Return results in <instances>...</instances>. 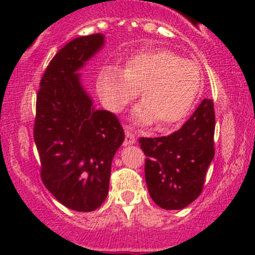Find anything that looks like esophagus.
<instances>
[{"instance_id": "obj_1", "label": "esophagus", "mask_w": 255, "mask_h": 255, "mask_svg": "<svg viewBox=\"0 0 255 255\" xmlns=\"http://www.w3.org/2000/svg\"><path fill=\"white\" fill-rule=\"evenodd\" d=\"M134 143H135V134L130 129L126 128L125 144H126V145H129V144H134Z\"/></svg>"}]
</instances>
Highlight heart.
I'll list each match as a JSON object with an SVG mask.
<instances>
[{
  "instance_id": "b5f03b06",
  "label": "heart",
  "mask_w": 255,
  "mask_h": 255,
  "mask_svg": "<svg viewBox=\"0 0 255 255\" xmlns=\"http://www.w3.org/2000/svg\"><path fill=\"white\" fill-rule=\"evenodd\" d=\"M201 81L196 63L168 49H154L132 56L125 70L104 69L97 90L105 106L113 112L123 111L140 90L143 104L135 109L134 120L142 125L155 122L156 129L165 132L187 117Z\"/></svg>"
}]
</instances>
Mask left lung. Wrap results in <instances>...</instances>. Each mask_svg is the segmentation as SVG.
Returning <instances> with one entry per match:
<instances>
[{
  "instance_id": "1",
  "label": "left lung",
  "mask_w": 255,
  "mask_h": 255,
  "mask_svg": "<svg viewBox=\"0 0 255 255\" xmlns=\"http://www.w3.org/2000/svg\"><path fill=\"white\" fill-rule=\"evenodd\" d=\"M215 109L205 99L176 132L139 138L145 154V182L153 201L164 210H181L200 196L215 156Z\"/></svg>"
}]
</instances>
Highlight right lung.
Masks as SVG:
<instances>
[{
	"mask_svg": "<svg viewBox=\"0 0 255 255\" xmlns=\"http://www.w3.org/2000/svg\"><path fill=\"white\" fill-rule=\"evenodd\" d=\"M104 43L100 33L69 42L50 60L37 95L33 130L43 184L60 204L79 212L104 204L112 159L125 140L118 118L95 110L78 73Z\"/></svg>",
	"mask_w": 255,
	"mask_h": 255,
	"instance_id": "1",
	"label": "right lung"
}]
</instances>
